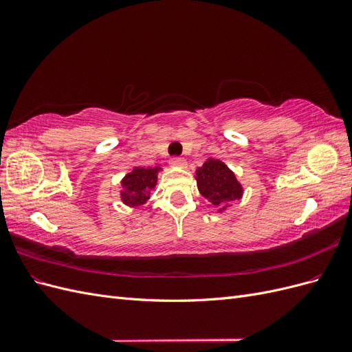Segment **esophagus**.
Instances as JSON below:
<instances>
[{"instance_id": "1", "label": "esophagus", "mask_w": 352, "mask_h": 352, "mask_svg": "<svg viewBox=\"0 0 352 352\" xmlns=\"http://www.w3.org/2000/svg\"><path fill=\"white\" fill-rule=\"evenodd\" d=\"M170 166L173 167H185L186 166V160L182 157H173L170 160Z\"/></svg>"}]
</instances>
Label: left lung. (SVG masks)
<instances>
[{
	"mask_svg": "<svg viewBox=\"0 0 352 352\" xmlns=\"http://www.w3.org/2000/svg\"><path fill=\"white\" fill-rule=\"evenodd\" d=\"M197 185L201 195L207 198L212 206L225 210L232 201L242 197V186L232 170L220 160L208 158L197 168Z\"/></svg>",
	"mask_w": 352,
	"mask_h": 352,
	"instance_id": "8db88e82",
	"label": "left lung"
}]
</instances>
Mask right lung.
Listing matches in <instances>:
<instances>
[{"instance_id": "obj_1", "label": "right lung", "mask_w": 352, "mask_h": 352, "mask_svg": "<svg viewBox=\"0 0 352 352\" xmlns=\"http://www.w3.org/2000/svg\"><path fill=\"white\" fill-rule=\"evenodd\" d=\"M160 167H135L122 180V201L129 207L144 206L157 185Z\"/></svg>"}]
</instances>
